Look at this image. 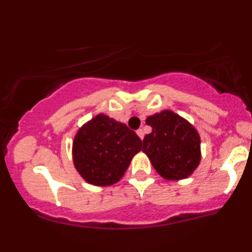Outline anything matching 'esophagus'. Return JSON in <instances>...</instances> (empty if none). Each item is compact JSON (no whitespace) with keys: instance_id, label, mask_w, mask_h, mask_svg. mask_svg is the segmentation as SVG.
<instances>
[{"instance_id":"34e87169","label":"esophagus","mask_w":252,"mask_h":252,"mask_svg":"<svg viewBox=\"0 0 252 252\" xmlns=\"http://www.w3.org/2000/svg\"><path fill=\"white\" fill-rule=\"evenodd\" d=\"M136 134H137V136L141 138V140H143L144 134H143V130H142V129H138L137 131H136Z\"/></svg>"}]
</instances>
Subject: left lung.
I'll list each match as a JSON object with an SVG mask.
<instances>
[{
  "label": "left lung",
  "instance_id": "obj_1",
  "mask_svg": "<svg viewBox=\"0 0 252 252\" xmlns=\"http://www.w3.org/2000/svg\"><path fill=\"white\" fill-rule=\"evenodd\" d=\"M152 132L144 136L142 152L167 180L186 179L200 162V137L192 124L170 110L147 118Z\"/></svg>",
  "mask_w": 252,
  "mask_h": 252
}]
</instances>
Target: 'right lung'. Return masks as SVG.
<instances>
[{"label": "right lung", "mask_w": 252, "mask_h": 252, "mask_svg": "<svg viewBox=\"0 0 252 252\" xmlns=\"http://www.w3.org/2000/svg\"><path fill=\"white\" fill-rule=\"evenodd\" d=\"M142 141L126 124L99 114L78 130L73 163L82 178L94 186H109L122 178Z\"/></svg>", "instance_id": "obj_1"}]
</instances>
